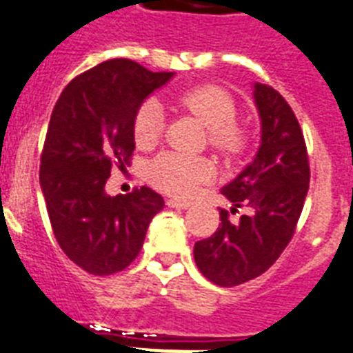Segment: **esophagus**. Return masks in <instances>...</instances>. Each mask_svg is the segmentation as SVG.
Wrapping results in <instances>:
<instances>
[{"label":"esophagus","mask_w":353,"mask_h":353,"mask_svg":"<svg viewBox=\"0 0 353 353\" xmlns=\"http://www.w3.org/2000/svg\"><path fill=\"white\" fill-rule=\"evenodd\" d=\"M168 205L169 208H173V210H188V208H190V202H182V200L169 199Z\"/></svg>","instance_id":"34e87169"}]
</instances>
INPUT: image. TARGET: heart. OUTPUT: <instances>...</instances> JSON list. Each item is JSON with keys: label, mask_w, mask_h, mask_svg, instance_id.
<instances>
[{"label": "heart", "mask_w": 353, "mask_h": 353, "mask_svg": "<svg viewBox=\"0 0 353 353\" xmlns=\"http://www.w3.org/2000/svg\"><path fill=\"white\" fill-rule=\"evenodd\" d=\"M182 109L199 118L210 129V143L225 157H235L244 148V134L235 123L236 105L233 98L215 85L194 87L176 98ZM162 109L154 101H145L134 117V140L140 148H149L162 132ZM213 174L205 159L180 153H162L148 165L149 182L163 193L188 199L199 184Z\"/></svg>", "instance_id": "1"}]
</instances>
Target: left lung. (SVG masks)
<instances>
[{"label":"left lung","instance_id":"obj_1","mask_svg":"<svg viewBox=\"0 0 353 353\" xmlns=\"http://www.w3.org/2000/svg\"><path fill=\"white\" fill-rule=\"evenodd\" d=\"M253 101L261 118V145L252 162L221 190L233 210L248 205L252 213L230 222L228 211L221 210L215 233L193 250L202 275L225 288L259 277L281 256L310 184L306 143L288 101L259 81L253 83Z\"/></svg>","mask_w":353,"mask_h":353}]
</instances>
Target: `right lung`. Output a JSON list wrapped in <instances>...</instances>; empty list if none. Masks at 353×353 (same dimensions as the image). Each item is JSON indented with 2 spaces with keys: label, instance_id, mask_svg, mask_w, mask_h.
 Instances as JSON below:
<instances>
[{
  "label": "right lung",
  "instance_id": "add662e5",
  "mask_svg": "<svg viewBox=\"0 0 353 353\" xmlns=\"http://www.w3.org/2000/svg\"><path fill=\"white\" fill-rule=\"evenodd\" d=\"M173 76L125 58L107 60L70 81L52 109L39 185L56 241L92 275L125 270L163 210L162 196L145 185L111 196L105 182L114 163L129 165L138 109Z\"/></svg>",
  "mask_w": 353,
  "mask_h": 353
}]
</instances>
